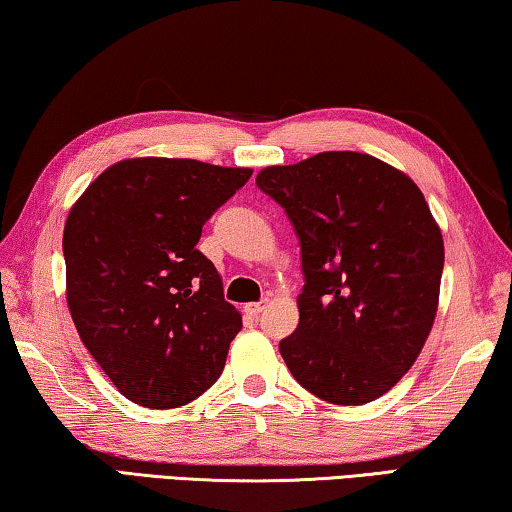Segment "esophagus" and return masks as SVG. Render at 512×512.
<instances>
[{
	"mask_svg": "<svg viewBox=\"0 0 512 512\" xmlns=\"http://www.w3.org/2000/svg\"><path fill=\"white\" fill-rule=\"evenodd\" d=\"M267 304H270V301H267V299H265V301H256V304H247V306H245V311H247L249 315H254V317H256V315H261V313L265 311Z\"/></svg>",
	"mask_w": 512,
	"mask_h": 512,
	"instance_id": "esophagus-1",
	"label": "esophagus"
}]
</instances>
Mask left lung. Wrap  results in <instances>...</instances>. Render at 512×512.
Masks as SVG:
<instances>
[{
    "label": "left lung",
    "instance_id": "8db88e82",
    "mask_svg": "<svg viewBox=\"0 0 512 512\" xmlns=\"http://www.w3.org/2000/svg\"><path fill=\"white\" fill-rule=\"evenodd\" d=\"M286 208L306 283L279 351L301 388L360 406L395 388L433 329L445 242L422 190L360 152H322L258 172Z\"/></svg>",
    "mask_w": 512,
    "mask_h": 512
}]
</instances>
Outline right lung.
Returning a JSON list of instances; mask_svg holds the SVG:
<instances>
[{"label":"right lung","mask_w":512,"mask_h":512,"mask_svg":"<svg viewBox=\"0 0 512 512\" xmlns=\"http://www.w3.org/2000/svg\"><path fill=\"white\" fill-rule=\"evenodd\" d=\"M192 158H127L74 201L65 299L79 338L133 404H190L224 370L242 315L197 249L201 226L251 177Z\"/></svg>","instance_id":"obj_1"}]
</instances>
